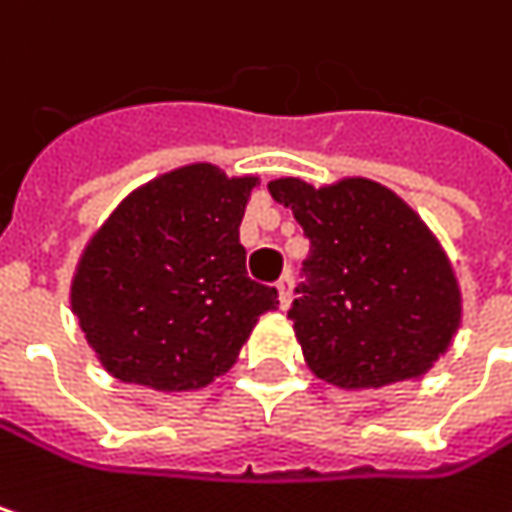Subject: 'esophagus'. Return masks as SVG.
<instances>
[{
    "mask_svg": "<svg viewBox=\"0 0 512 512\" xmlns=\"http://www.w3.org/2000/svg\"><path fill=\"white\" fill-rule=\"evenodd\" d=\"M276 294H279V309H288L291 297H294V279H291V274H285L276 282Z\"/></svg>",
    "mask_w": 512,
    "mask_h": 512,
    "instance_id": "obj_1",
    "label": "esophagus"
}]
</instances>
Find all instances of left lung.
Listing matches in <instances>:
<instances>
[{"label": "left lung", "instance_id": "8db88e82", "mask_svg": "<svg viewBox=\"0 0 512 512\" xmlns=\"http://www.w3.org/2000/svg\"><path fill=\"white\" fill-rule=\"evenodd\" d=\"M268 192L311 241L288 311L311 373L344 390L425 376L463 309L455 268L420 215L367 177L320 189L279 177Z\"/></svg>", "mask_w": 512, "mask_h": 512}]
</instances>
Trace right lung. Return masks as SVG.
<instances>
[{
    "instance_id": "add662e5",
    "label": "right lung",
    "mask_w": 512,
    "mask_h": 512,
    "mask_svg": "<svg viewBox=\"0 0 512 512\" xmlns=\"http://www.w3.org/2000/svg\"><path fill=\"white\" fill-rule=\"evenodd\" d=\"M256 183L183 165L133 189L92 233L69 303L113 379L163 393L206 387L279 306L276 288L247 276L238 241Z\"/></svg>"
}]
</instances>
